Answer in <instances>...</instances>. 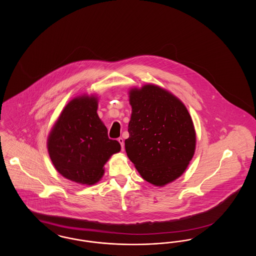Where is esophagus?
Listing matches in <instances>:
<instances>
[{"mask_svg": "<svg viewBox=\"0 0 256 256\" xmlns=\"http://www.w3.org/2000/svg\"><path fill=\"white\" fill-rule=\"evenodd\" d=\"M118 142L120 143V145H121V146H122V150H124V139H122V137L118 138Z\"/></svg>", "mask_w": 256, "mask_h": 256, "instance_id": "1", "label": "esophagus"}]
</instances>
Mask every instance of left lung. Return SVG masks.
<instances>
[{
	"label": "left lung",
	"instance_id": "8db88e82",
	"mask_svg": "<svg viewBox=\"0 0 256 256\" xmlns=\"http://www.w3.org/2000/svg\"><path fill=\"white\" fill-rule=\"evenodd\" d=\"M132 116L124 148L148 183L162 187L187 169L196 150V130L182 102L154 84L128 91Z\"/></svg>",
	"mask_w": 256,
	"mask_h": 256
}]
</instances>
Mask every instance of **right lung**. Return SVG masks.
Instances as JSON below:
<instances>
[{
  "instance_id": "add662e5",
  "label": "right lung",
  "mask_w": 256,
  "mask_h": 256,
  "mask_svg": "<svg viewBox=\"0 0 256 256\" xmlns=\"http://www.w3.org/2000/svg\"><path fill=\"white\" fill-rule=\"evenodd\" d=\"M96 95L74 98L61 111L50 132L47 146L56 170L65 178L82 185L97 183L104 164L121 150L108 138V128L98 115Z\"/></svg>"
}]
</instances>
